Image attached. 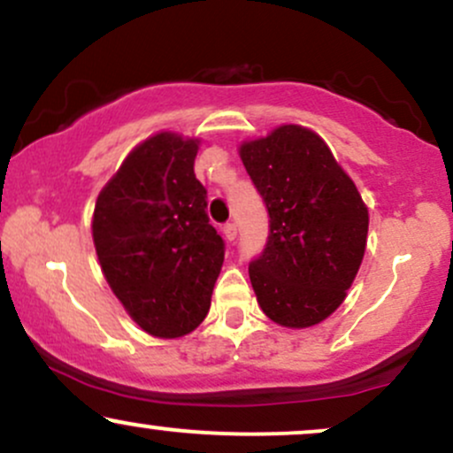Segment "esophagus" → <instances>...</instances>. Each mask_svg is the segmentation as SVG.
Segmentation results:
<instances>
[{"mask_svg": "<svg viewBox=\"0 0 453 453\" xmlns=\"http://www.w3.org/2000/svg\"><path fill=\"white\" fill-rule=\"evenodd\" d=\"M223 234H226L227 241H236V236H238L236 223H226V226H223Z\"/></svg>", "mask_w": 453, "mask_h": 453, "instance_id": "esophagus-1", "label": "esophagus"}]
</instances>
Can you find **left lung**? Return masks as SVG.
Instances as JSON below:
<instances>
[{
	"label": "left lung",
	"instance_id": "8db88e82",
	"mask_svg": "<svg viewBox=\"0 0 453 453\" xmlns=\"http://www.w3.org/2000/svg\"><path fill=\"white\" fill-rule=\"evenodd\" d=\"M241 159L270 217L266 247L249 264L257 303L279 326L319 324L342 304L362 264L366 204L306 127L280 126L244 142Z\"/></svg>",
	"mask_w": 453,
	"mask_h": 453
}]
</instances>
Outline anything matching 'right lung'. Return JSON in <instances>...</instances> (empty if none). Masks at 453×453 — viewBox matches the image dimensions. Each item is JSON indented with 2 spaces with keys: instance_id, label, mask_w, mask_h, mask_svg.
Masks as SVG:
<instances>
[{
  "instance_id": "right-lung-1",
  "label": "right lung",
  "mask_w": 453,
  "mask_h": 453,
  "mask_svg": "<svg viewBox=\"0 0 453 453\" xmlns=\"http://www.w3.org/2000/svg\"><path fill=\"white\" fill-rule=\"evenodd\" d=\"M196 155L197 140L155 134L127 155L93 211L104 277L129 317L159 339H179L204 321L226 256Z\"/></svg>"
}]
</instances>
